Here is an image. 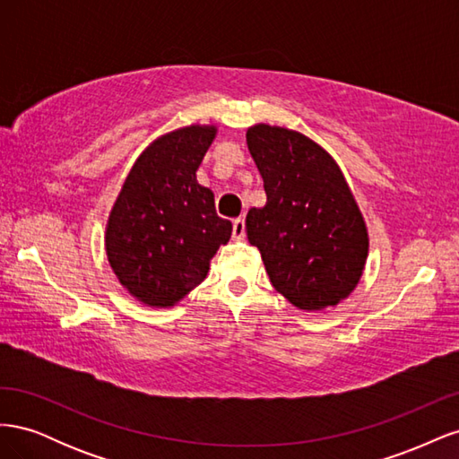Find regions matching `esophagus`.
Returning <instances> with one entry per match:
<instances>
[{
  "mask_svg": "<svg viewBox=\"0 0 459 459\" xmlns=\"http://www.w3.org/2000/svg\"><path fill=\"white\" fill-rule=\"evenodd\" d=\"M243 238H245V220L243 218L233 220V239L241 241Z\"/></svg>",
  "mask_w": 459,
  "mask_h": 459,
  "instance_id": "obj_1",
  "label": "esophagus"
}]
</instances>
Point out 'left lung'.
<instances>
[{
    "label": "left lung",
    "instance_id": "obj_1",
    "mask_svg": "<svg viewBox=\"0 0 459 459\" xmlns=\"http://www.w3.org/2000/svg\"><path fill=\"white\" fill-rule=\"evenodd\" d=\"M247 145L268 201L248 211L245 230L273 289L299 310L337 307L358 285L369 251L339 164L310 137L270 124L248 128Z\"/></svg>",
    "mask_w": 459,
    "mask_h": 459
}]
</instances>
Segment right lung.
Here are the masks:
<instances>
[{
  "label": "right lung",
  "mask_w": 459,
  "mask_h": 459,
  "mask_svg": "<svg viewBox=\"0 0 459 459\" xmlns=\"http://www.w3.org/2000/svg\"><path fill=\"white\" fill-rule=\"evenodd\" d=\"M216 126H191L152 142L124 179L110 208L105 251L110 268L132 297L169 308L208 273L231 221L220 218L214 193L197 182Z\"/></svg>",
  "instance_id": "right-lung-1"
}]
</instances>
